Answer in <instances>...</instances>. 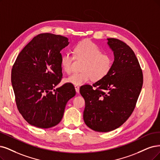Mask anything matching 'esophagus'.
<instances>
[{
  "instance_id": "1",
  "label": "esophagus",
  "mask_w": 160,
  "mask_h": 160,
  "mask_svg": "<svg viewBox=\"0 0 160 160\" xmlns=\"http://www.w3.org/2000/svg\"><path fill=\"white\" fill-rule=\"evenodd\" d=\"M74 87H75L76 92L77 93H79V92H80V87H79L78 85H76Z\"/></svg>"
}]
</instances>
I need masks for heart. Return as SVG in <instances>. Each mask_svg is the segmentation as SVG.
<instances>
[{
    "instance_id": "heart-1",
    "label": "heart",
    "mask_w": 160,
    "mask_h": 160,
    "mask_svg": "<svg viewBox=\"0 0 160 160\" xmlns=\"http://www.w3.org/2000/svg\"><path fill=\"white\" fill-rule=\"evenodd\" d=\"M74 55L66 52L61 56V64L63 70L70 74L73 68L75 58L82 59L81 72H74L66 81L74 85H82L92 79L98 81L103 79L111 71L113 58L108 53L102 52L100 47L89 39H84L77 43L74 48ZM75 57H74V56Z\"/></svg>"
}]
</instances>
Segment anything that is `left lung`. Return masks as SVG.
Wrapping results in <instances>:
<instances>
[{
  "mask_svg": "<svg viewBox=\"0 0 160 160\" xmlns=\"http://www.w3.org/2000/svg\"><path fill=\"white\" fill-rule=\"evenodd\" d=\"M108 40L114 53L113 67L103 79L80 89L85 100L86 125L102 132L113 131L128 119L143 84L142 70L132 49L119 39Z\"/></svg>",
  "mask_w": 160,
  "mask_h": 160,
  "instance_id": "left-lung-1",
  "label": "left lung"
}]
</instances>
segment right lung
<instances>
[{
    "mask_svg": "<svg viewBox=\"0 0 160 160\" xmlns=\"http://www.w3.org/2000/svg\"><path fill=\"white\" fill-rule=\"evenodd\" d=\"M67 38L49 33L35 36L18 55L11 82L20 113L29 124L41 128L57 125L68 100L76 95L73 84L55 89L62 77L61 51Z\"/></svg>",
    "mask_w": 160,
    "mask_h": 160,
    "instance_id": "add662e5",
    "label": "right lung"
}]
</instances>
